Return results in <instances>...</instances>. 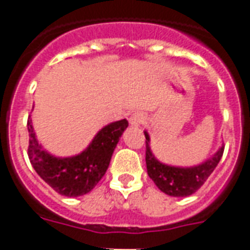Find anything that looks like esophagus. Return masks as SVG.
<instances>
[{
  "label": "esophagus",
  "instance_id": "esophagus-1",
  "mask_svg": "<svg viewBox=\"0 0 250 250\" xmlns=\"http://www.w3.org/2000/svg\"><path fill=\"white\" fill-rule=\"evenodd\" d=\"M145 121V117L143 113H133L131 117H129V123L135 127H139L140 125H143Z\"/></svg>",
  "mask_w": 250,
  "mask_h": 250
}]
</instances>
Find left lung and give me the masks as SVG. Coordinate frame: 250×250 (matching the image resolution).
<instances>
[{"label": "left lung", "mask_w": 250, "mask_h": 250, "mask_svg": "<svg viewBox=\"0 0 250 250\" xmlns=\"http://www.w3.org/2000/svg\"><path fill=\"white\" fill-rule=\"evenodd\" d=\"M145 133V162H146V170H148L149 178L152 179L154 184L160 188L164 193L172 196V197H187L193 194L198 188L206 182L214 168L219 164L223 150L222 146L211 158L205 161L204 164L197 165L193 167H175L168 166L157 160L149 146V135Z\"/></svg>", "instance_id": "left-lung-1"}]
</instances>
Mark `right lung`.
Segmentation results:
<instances>
[{
	"label": "right lung",
	"mask_w": 250,
	"mask_h": 250,
	"mask_svg": "<svg viewBox=\"0 0 250 250\" xmlns=\"http://www.w3.org/2000/svg\"><path fill=\"white\" fill-rule=\"evenodd\" d=\"M128 127L127 119L105 125L88 148L78 156L60 158L41 148L32 121H28V158L39 176L62 196L78 197L93 189L105 175L119 137Z\"/></svg>",
	"instance_id": "add662e5"
}]
</instances>
